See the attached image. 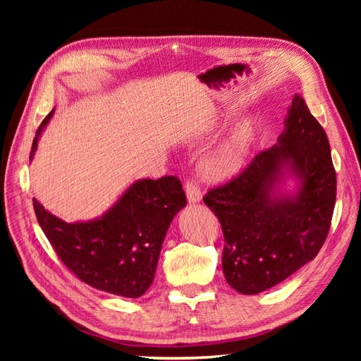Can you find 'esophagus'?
Returning a JSON list of instances; mask_svg holds the SVG:
<instances>
[{
  "label": "esophagus",
  "mask_w": 361,
  "mask_h": 361,
  "mask_svg": "<svg viewBox=\"0 0 361 361\" xmlns=\"http://www.w3.org/2000/svg\"><path fill=\"white\" fill-rule=\"evenodd\" d=\"M185 191H187V199L190 203H197L202 200L200 187L194 180H188L185 183Z\"/></svg>",
  "instance_id": "obj_1"
}]
</instances>
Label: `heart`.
I'll list each match as a JSON object with an SVG mask.
<instances>
[{"mask_svg": "<svg viewBox=\"0 0 361 361\" xmlns=\"http://www.w3.org/2000/svg\"><path fill=\"white\" fill-rule=\"evenodd\" d=\"M253 128L248 122L239 125L214 154L202 162V173L207 180L224 182L243 170L250 149Z\"/></svg>", "mask_w": 361, "mask_h": 361, "instance_id": "1", "label": "heart"}]
</instances>
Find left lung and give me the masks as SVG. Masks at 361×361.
Returning <instances> with one entry per match:
<instances>
[{
  "label": "left lung",
  "mask_w": 361,
  "mask_h": 361,
  "mask_svg": "<svg viewBox=\"0 0 361 361\" xmlns=\"http://www.w3.org/2000/svg\"><path fill=\"white\" fill-rule=\"evenodd\" d=\"M288 177L298 182L293 193L282 190ZM203 202L221 224L223 272L239 293L264 292L316 257L330 231L336 171L325 130L300 94L277 143Z\"/></svg>",
  "instance_id": "8db88e82"
}]
</instances>
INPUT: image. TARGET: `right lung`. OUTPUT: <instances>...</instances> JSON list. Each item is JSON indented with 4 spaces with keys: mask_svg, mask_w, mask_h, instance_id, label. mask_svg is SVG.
Wrapping results in <instances>:
<instances>
[{
    "mask_svg": "<svg viewBox=\"0 0 361 361\" xmlns=\"http://www.w3.org/2000/svg\"><path fill=\"white\" fill-rule=\"evenodd\" d=\"M52 114L36 130L30 159ZM185 204L182 183L174 176L134 182L90 221L66 223L32 199L42 231L63 264L92 288L125 298H138L150 288L164 238Z\"/></svg>",
    "mask_w": 361,
    "mask_h": 361,
    "instance_id": "add662e5",
    "label": "right lung"
}]
</instances>
